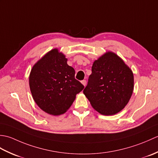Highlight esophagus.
<instances>
[{
	"mask_svg": "<svg viewBox=\"0 0 158 158\" xmlns=\"http://www.w3.org/2000/svg\"><path fill=\"white\" fill-rule=\"evenodd\" d=\"M86 81H85V80H83V81H81V83H82V84L83 85H84V86H85V85H86Z\"/></svg>",
	"mask_w": 158,
	"mask_h": 158,
	"instance_id": "esophagus-1",
	"label": "esophagus"
}]
</instances>
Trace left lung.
Instances as JSON below:
<instances>
[{"label": "left lung", "instance_id": "1", "mask_svg": "<svg viewBox=\"0 0 158 158\" xmlns=\"http://www.w3.org/2000/svg\"><path fill=\"white\" fill-rule=\"evenodd\" d=\"M133 89L132 70L115 53L107 52L94 62L83 94L96 110L111 115L125 107Z\"/></svg>", "mask_w": 158, "mask_h": 158}]
</instances>
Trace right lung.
<instances>
[{"label": "right lung", "mask_w": 158, "mask_h": 158, "mask_svg": "<svg viewBox=\"0 0 158 158\" xmlns=\"http://www.w3.org/2000/svg\"><path fill=\"white\" fill-rule=\"evenodd\" d=\"M75 71L58 50L50 51L32 67L29 85L33 99L40 108L53 115L65 113L77 94L84 88L75 78Z\"/></svg>", "instance_id": "1"}]
</instances>
